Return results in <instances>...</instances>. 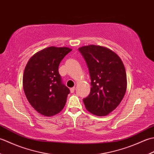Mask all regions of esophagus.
<instances>
[{"label": "esophagus", "instance_id": "esophagus-1", "mask_svg": "<svg viewBox=\"0 0 154 154\" xmlns=\"http://www.w3.org/2000/svg\"><path fill=\"white\" fill-rule=\"evenodd\" d=\"M75 87H73L71 88V89H70V91H71V93H74V92H75Z\"/></svg>", "mask_w": 154, "mask_h": 154}]
</instances>
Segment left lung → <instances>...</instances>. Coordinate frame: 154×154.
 <instances>
[{
    "instance_id": "obj_1",
    "label": "left lung",
    "mask_w": 154,
    "mask_h": 154,
    "mask_svg": "<svg viewBox=\"0 0 154 154\" xmlns=\"http://www.w3.org/2000/svg\"><path fill=\"white\" fill-rule=\"evenodd\" d=\"M91 79V92L83 99L86 109L105 116L119 105L126 91V73L122 60L106 48L90 45L79 48Z\"/></svg>"
}]
</instances>
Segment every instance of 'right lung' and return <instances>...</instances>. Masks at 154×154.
I'll list each match as a JSON object with an SVG mask.
<instances>
[{
  "label": "right lung",
  "instance_id": "obj_1",
  "mask_svg": "<svg viewBox=\"0 0 154 154\" xmlns=\"http://www.w3.org/2000/svg\"><path fill=\"white\" fill-rule=\"evenodd\" d=\"M72 50L49 47L38 51L28 61L23 77V88L28 102L38 112L51 116L66 103L69 88L63 83L58 68Z\"/></svg>",
  "mask_w": 154,
  "mask_h": 154
}]
</instances>
